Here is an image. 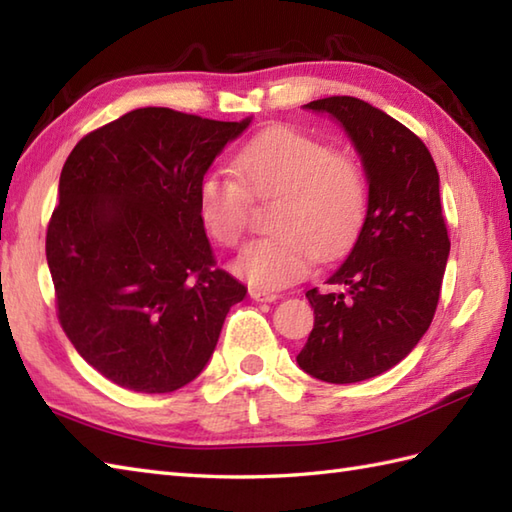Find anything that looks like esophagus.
Segmentation results:
<instances>
[{
    "label": "esophagus",
    "mask_w": 512,
    "mask_h": 512,
    "mask_svg": "<svg viewBox=\"0 0 512 512\" xmlns=\"http://www.w3.org/2000/svg\"><path fill=\"white\" fill-rule=\"evenodd\" d=\"M248 295L253 301H262V303H270V301L279 299L277 292H266V290H259V288H250Z\"/></svg>",
    "instance_id": "obj_1"
}]
</instances>
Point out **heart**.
<instances>
[{
	"instance_id": "heart-1",
	"label": "heart",
	"mask_w": 512,
	"mask_h": 512,
	"mask_svg": "<svg viewBox=\"0 0 512 512\" xmlns=\"http://www.w3.org/2000/svg\"><path fill=\"white\" fill-rule=\"evenodd\" d=\"M235 176L209 173L198 189L200 220L217 244H242L250 198H279L270 228L237 257L235 270L257 288H284L308 273L312 259H334L352 246L367 213L361 165L292 127L259 134L239 151Z\"/></svg>"
}]
</instances>
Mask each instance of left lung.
Segmentation results:
<instances>
[{
	"instance_id": "1",
	"label": "left lung",
	"mask_w": 512,
	"mask_h": 512,
	"mask_svg": "<svg viewBox=\"0 0 512 512\" xmlns=\"http://www.w3.org/2000/svg\"><path fill=\"white\" fill-rule=\"evenodd\" d=\"M306 107L345 127L369 182L363 228L325 281L332 288L306 292L314 328L297 356L303 372L347 385L387 372L429 330L451 242L436 162L411 129L354 96Z\"/></svg>"
}]
</instances>
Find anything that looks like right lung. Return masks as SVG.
Here are the masks:
<instances>
[{"instance_id": "obj_1", "label": "right lung", "mask_w": 512, "mask_h": 512, "mask_svg": "<svg viewBox=\"0 0 512 512\" xmlns=\"http://www.w3.org/2000/svg\"><path fill=\"white\" fill-rule=\"evenodd\" d=\"M140 107L83 136L46 233L65 336L96 372L138 394L198 376L244 284L215 262L198 189L248 127Z\"/></svg>"}]
</instances>
